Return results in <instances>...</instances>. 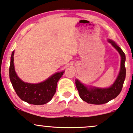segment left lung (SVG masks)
I'll use <instances>...</instances> for the list:
<instances>
[{
    "mask_svg": "<svg viewBox=\"0 0 133 133\" xmlns=\"http://www.w3.org/2000/svg\"><path fill=\"white\" fill-rule=\"evenodd\" d=\"M109 42L115 47L121 57V69L116 80L111 87L108 88H87L78 79H75L76 87L77 88L80 98L83 101L90 104H102L107 103L110 100L118 96L123 88V83L126 77V68L124 66L126 57L125 54L115 42L109 40Z\"/></svg>",
    "mask_w": 133,
    "mask_h": 133,
    "instance_id": "obj_1",
    "label": "left lung"
}]
</instances>
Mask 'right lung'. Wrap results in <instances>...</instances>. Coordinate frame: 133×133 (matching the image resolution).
<instances>
[{"label":"right lung","mask_w":133,"mask_h":133,"mask_svg":"<svg viewBox=\"0 0 133 133\" xmlns=\"http://www.w3.org/2000/svg\"><path fill=\"white\" fill-rule=\"evenodd\" d=\"M13 51L11 55L9 76L13 88L22 100L28 103L40 105L46 104L52 99L56 92L58 81L65 71L57 73L45 82L30 84L22 82L17 75L14 69Z\"/></svg>","instance_id":"1"}]
</instances>
